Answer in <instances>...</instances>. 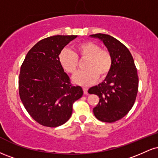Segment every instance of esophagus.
Wrapping results in <instances>:
<instances>
[{
    "instance_id": "obj_1",
    "label": "esophagus",
    "mask_w": 158,
    "mask_h": 158,
    "mask_svg": "<svg viewBox=\"0 0 158 158\" xmlns=\"http://www.w3.org/2000/svg\"><path fill=\"white\" fill-rule=\"evenodd\" d=\"M83 91H84V94H85V95L88 94V88L84 87V88H83Z\"/></svg>"
}]
</instances>
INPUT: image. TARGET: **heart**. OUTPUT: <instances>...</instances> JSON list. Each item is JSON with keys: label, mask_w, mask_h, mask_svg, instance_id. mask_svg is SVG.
<instances>
[{"label": "heart", "mask_w": 158, "mask_h": 158, "mask_svg": "<svg viewBox=\"0 0 158 158\" xmlns=\"http://www.w3.org/2000/svg\"><path fill=\"white\" fill-rule=\"evenodd\" d=\"M86 59L83 68L84 70L78 73L73 78L77 84L91 85L99 77L106 78L111 70L113 59L110 52L102 49L97 43L86 41L78 44L75 47V52L68 49H64L59 56V62L67 73L74 74L79 68V60Z\"/></svg>", "instance_id": "obj_1"}]
</instances>
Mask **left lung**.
Instances as JSON below:
<instances>
[{
  "label": "left lung",
  "mask_w": 158,
  "mask_h": 158,
  "mask_svg": "<svg viewBox=\"0 0 158 158\" xmlns=\"http://www.w3.org/2000/svg\"><path fill=\"white\" fill-rule=\"evenodd\" d=\"M90 37L100 39L113 59L111 70L106 79L88 90V93L99 98L93 111L99 120L114 123L125 117L135 104L139 83L137 68L128 49L115 38L102 33Z\"/></svg>",
  "instance_id": "left-lung-1"
}]
</instances>
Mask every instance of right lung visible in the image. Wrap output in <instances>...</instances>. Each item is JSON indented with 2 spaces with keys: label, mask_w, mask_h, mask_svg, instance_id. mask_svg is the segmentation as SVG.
<instances>
[{
  "label": "right lung",
  "mask_w": 158,
  "mask_h": 158,
  "mask_svg": "<svg viewBox=\"0 0 158 158\" xmlns=\"http://www.w3.org/2000/svg\"><path fill=\"white\" fill-rule=\"evenodd\" d=\"M77 35H54L36 43L20 70L19 95L32 118L47 127L61 126L70 119L73 104L82 88L73 86L59 62L63 48Z\"/></svg>",
  "instance_id": "right-lung-1"
}]
</instances>
